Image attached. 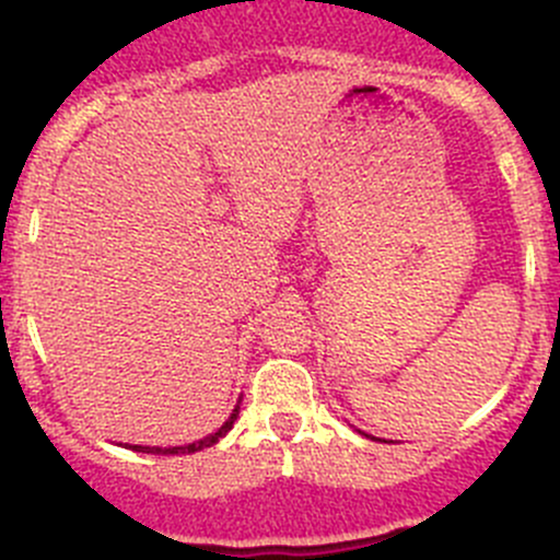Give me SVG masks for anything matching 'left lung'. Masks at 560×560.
Listing matches in <instances>:
<instances>
[{"label": "left lung", "instance_id": "left-lung-1", "mask_svg": "<svg viewBox=\"0 0 560 560\" xmlns=\"http://www.w3.org/2000/svg\"><path fill=\"white\" fill-rule=\"evenodd\" d=\"M363 436H369V433H363ZM371 439H376V436H371ZM376 442H382V439H376Z\"/></svg>", "mask_w": 560, "mask_h": 560}]
</instances>
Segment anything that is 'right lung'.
<instances>
[{"label": "right lung", "instance_id": "1", "mask_svg": "<svg viewBox=\"0 0 560 560\" xmlns=\"http://www.w3.org/2000/svg\"><path fill=\"white\" fill-rule=\"evenodd\" d=\"M238 411H241V398H238V404H235L233 415H230L228 420H224V425L219 428V431L208 433V436L197 439V442H191V444H180V447H145V444H124V447L135 450V453H145V455H189V453H200V450L213 447V444H217L219 439L228 436V433L233 431V422L238 420Z\"/></svg>", "mask_w": 560, "mask_h": 560}]
</instances>
